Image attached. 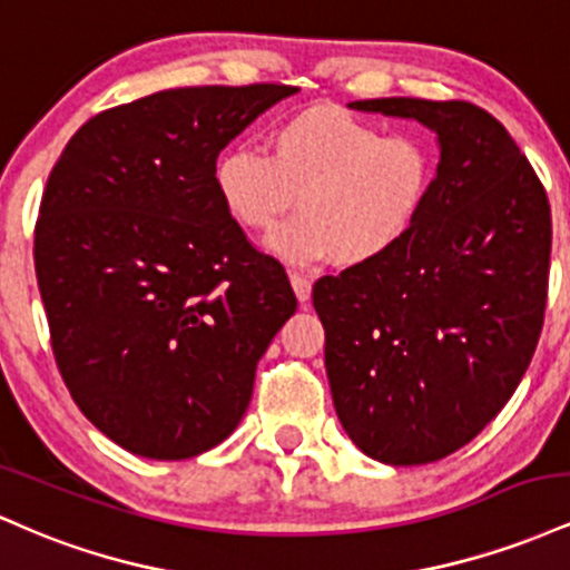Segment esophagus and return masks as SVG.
<instances>
[{
  "label": "esophagus",
  "mask_w": 570,
  "mask_h": 570,
  "mask_svg": "<svg viewBox=\"0 0 570 570\" xmlns=\"http://www.w3.org/2000/svg\"><path fill=\"white\" fill-rule=\"evenodd\" d=\"M289 281H292V289H294V294H297V299L299 303H307V299H311V289H313V284H311V278L307 276H303V273H289Z\"/></svg>",
  "instance_id": "obj_1"
}]
</instances>
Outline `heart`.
<instances>
[{"label":"heart","mask_w":570,"mask_h":570,"mask_svg":"<svg viewBox=\"0 0 570 570\" xmlns=\"http://www.w3.org/2000/svg\"><path fill=\"white\" fill-rule=\"evenodd\" d=\"M434 174V153L417 136L385 134L340 107H307L271 130L267 155L222 153L214 187L248 233L271 230L297 200L303 214L267 238L286 263L332 257L340 267H364L404 244Z\"/></svg>","instance_id":"1"}]
</instances>
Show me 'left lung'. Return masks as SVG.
Returning <instances> with one entry per match:
<instances>
[{
	"label": "left lung",
	"mask_w": 570,
	"mask_h": 570,
	"mask_svg": "<svg viewBox=\"0 0 570 570\" xmlns=\"http://www.w3.org/2000/svg\"><path fill=\"white\" fill-rule=\"evenodd\" d=\"M440 141L431 195L389 257L313 286L345 434L391 466L440 461L499 415L531 364L547 307L552 217L507 128L469 101L367 98Z\"/></svg>",
	"instance_id": "8db88e82"
}]
</instances>
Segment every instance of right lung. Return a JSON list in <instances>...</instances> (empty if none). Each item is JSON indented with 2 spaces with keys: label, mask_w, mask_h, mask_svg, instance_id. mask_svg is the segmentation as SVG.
Returning a JSON list of instances; mask_svg holds the SVG:
<instances>
[{
  "label": "right lung",
  "mask_w": 570,
  "mask_h": 570,
  "mask_svg": "<svg viewBox=\"0 0 570 570\" xmlns=\"http://www.w3.org/2000/svg\"><path fill=\"white\" fill-rule=\"evenodd\" d=\"M292 85H203L90 117L50 171L35 230L50 343L82 415L128 453L217 448L297 311L278 259L222 206V149Z\"/></svg>",
  "instance_id": "1"
}]
</instances>
